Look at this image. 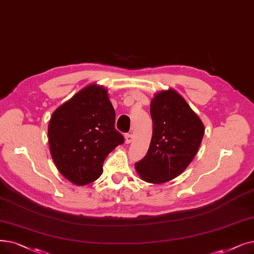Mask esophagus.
Masks as SVG:
<instances>
[{"label": "esophagus", "instance_id": "esophagus-1", "mask_svg": "<svg viewBox=\"0 0 254 254\" xmlns=\"http://www.w3.org/2000/svg\"><path fill=\"white\" fill-rule=\"evenodd\" d=\"M125 138H126V143H127V144H128V143H130L131 141H133V135H131V134H127Z\"/></svg>", "mask_w": 254, "mask_h": 254}]
</instances>
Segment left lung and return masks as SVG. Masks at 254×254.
Segmentation results:
<instances>
[{
    "mask_svg": "<svg viewBox=\"0 0 254 254\" xmlns=\"http://www.w3.org/2000/svg\"><path fill=\"white\" fill-rule=\"evenodd\" d=\"M152 137L146 156L135 164L140 178L162 184L189 166L201 144L204 127L184 98L172 89L150 103Z\"/></svg>",
    "mask_w": 254,
    "mask_h": 254,
    "instance_id": "1",
    "label": "left lung"
}]
</instances>
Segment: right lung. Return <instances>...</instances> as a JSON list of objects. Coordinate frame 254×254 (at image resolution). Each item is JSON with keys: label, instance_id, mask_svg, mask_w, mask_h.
<instances>
[{"label": "right lung", "instance_id": "1", "mask_svg": "<svg viewBox=\"0 0 254 254\" xmlns=\"http://www.w3.org/2000/svg\"><path fill=\"white\" fill-rule=\"evenodd\" d=\"M49 144L59 172L83 186L103 173L108 154L125 142L115 128V111L107 89L89 85L55 111L49 124Z\"/></svg>", "mask_w": 254, "mask_h": 254}]
</instances>
